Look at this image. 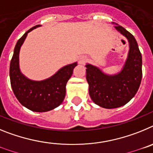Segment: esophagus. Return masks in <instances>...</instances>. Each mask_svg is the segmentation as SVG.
I'll use <instances>...</instances> for the list:
<instances>
[{
	"label": "esophagus",
	"instance_id": "esophagus-1",
	"mask_svg": "<svg viewBox=\"0 0 153 153\" xmlns=\"http://www.w3.org/2000/svg\"><path fill=\"white\" fill-rule=\"evenodd\" d=\"M86 61V56H81L78 58V63H79V64H84Z\"/></svg>",
	"mask_w": 153,
	"mask_h": 153
}]
</instances>
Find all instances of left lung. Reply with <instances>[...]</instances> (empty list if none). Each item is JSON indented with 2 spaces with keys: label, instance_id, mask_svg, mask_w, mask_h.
<instances>
[{
  "label": "left lung",
  "instance_id": "1",
  "mask_svg": "<svg viewBox=\"0 0 153 153\" xmlns=\"http://www.w3.org/2000/svg\"><path fill=\"white\" fill-rule=\"evenodd\" d=\"M112 24L129 43V52L122 70L117 74H107L94 65L86 64L90 98L106 109L120 107L130 101L139 90L143 76L142 54L136 39L122 26Z\"/></svg>",
  "mask_w": 153,
  "mask_h": 153
}]
</instances>
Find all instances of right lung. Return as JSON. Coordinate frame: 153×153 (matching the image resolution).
<instances>
[{
    "mask_svg": "<svg viewBox=\"0 0 153 153\" xmlns=\"http://www.w3.org/2000/svg\"><path fill=\"white\" fill-rule=\"evenodd\" d=\"M41 27L30 28L17 42L10 64V79L12 90L23 106L33 112H47L63 102L66 95V85L73 74L77 62L66 65L51 77L43 80H33L21 73L19 54L28 33Z\"/></svg>",
    "mask_w": 153,
    "mask_h": 153,
    "instance_id": "obj_1",
    "label": "right lung"
}]
</instances>
